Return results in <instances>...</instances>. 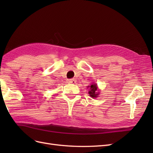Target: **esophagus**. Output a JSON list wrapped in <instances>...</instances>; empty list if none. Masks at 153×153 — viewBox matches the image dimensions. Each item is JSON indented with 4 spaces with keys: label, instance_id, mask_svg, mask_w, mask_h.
<instances>
[{
    "label": "esophagus",
    "instance_id": "34e87169",
    "mask_svg": "<svg viewBox=\"0 0 153 153\" xmlns=\"http://www.w3.org/2000/svg\"><path fill=\"white\" fill-rule=\"evenodd\" d=\"M77 82V80L76 79H68V82L70 83H76Z\"/></svg>",
    "mask_w": 153,
    "mask_h": 153
}]
</instances>
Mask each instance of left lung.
I'll use <instances>...</instances> for the list:
<instances>
[{
  "label": "left lung",
  "mask_w": 153,
  "mask_h": 153,
  "mask_svg": "<svg viewBox=\"0 0 153 153\" xmlns=\"http://www.w3.org/2000/svg\"><path fill=\"white\" fill-rule=\"evenodd\" d=\"M88 87H89V96H91L92 98H97L99 94V90L98 89V87H97V84L92 83L91 85Z\"/></svg>",
  "instance_id": "1"
}]
</instances>
